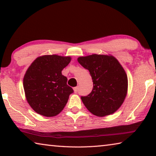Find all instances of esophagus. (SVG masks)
I'll return each mask as SVG.
<instances>
[{
	"label": "esophagus",
	"instance_id": "obj_1",
	"mask_svg": "<svg viewBox=\"0 0 156 156\" xmlns=\"http://www.w3.org/2000/svg\"><path fill=\"white\" fill-rule=\"evenodd\" d=\"M78 89H79V87H78V86H76V87H75V88H73L74 92H75V93H77V91H78Z\"/></svg>",
	"mask_w": 156,
	"mask_h": 156
}]
</instances>
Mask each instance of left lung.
Segmentation results:
<instances>
[{
    "label": "left lung",
    "mask_w": 156,
    "mask_h": 156,
    "mask_svg": "<svg viewBox=\"0 0 156 156\" xmlns=\"http://www.w3.org/2000/svg\"><path fill=\"white\" fill-rule=\"evenodd\" d=\"M77 61L89 71L93 82L91 93L81 98L83 105L97 116L114 114L128 92V76L123 67L112 55L92 54L79 57Z\"/></svg>",
    "instance_id": "left-lung-1"
}]
</instances>
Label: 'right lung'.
Listing matches in <instances>:
<instances>
[{
	"instance_id": "right-lung-1",
	"label": "right lung",
	"mask_w": 156,
	"mask_h": 156,
	"mask_svg": "<svg viewBox=\"0 0 156 156\" xmlns=\"http://www.w3.org/2000/svg\"><path fill=\"white\" fill-rule=\"evenodd\" d=\"M71 57L44 55L35 60L26 70L23 88L26 100L36 113L46 117L58 115L66 106L73 89L67 85L62 70Z\"/></svg>"
}]
</instances>
